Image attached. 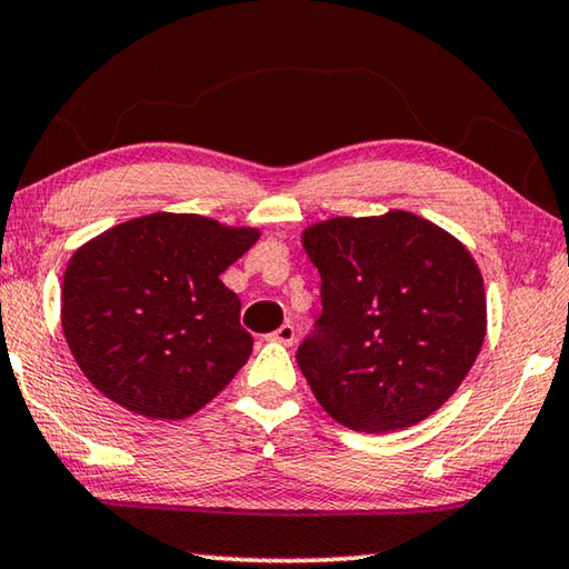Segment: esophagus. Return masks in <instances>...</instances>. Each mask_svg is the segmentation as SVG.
<instances>
[{
	"label": "esophagus",
	"instance_id": "obj_1",
	"mask_svg": "<svg viewBox=\"0 0 569 569\" xmlns=\"http://www.w3.org/2000/svg\"><path fill=\"white\" fill-rule=\"evenodd\" d=\"M273 341H278V343H283V346H293V341H296V329L291 323H283L281 329H278L273 336H271Z\"/></svg>",
	"mask_w": 569,
	"mask_h": 569
}]
</instances>
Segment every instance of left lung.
I'll list each match as a JSON object with an SVG mask.
<instances>
[{
	"label": "left lung",
	"mask_w": 569,
	"mask_h": 569,
	"mask_svg": "<svg viewBox=\"0 0 569 569\" xmlns=\"http://www.w3.org/2000/svg\"><path fill=\"white\" fill-rule=\"evenodd\" d=\"M301 243L321 273L323 313L296 359L323 411L387 435L455 397L487 333L467 246L409 210L319 220Z\"/></svg>",
	"instance_id": "8db88e82"
}]
</instances>
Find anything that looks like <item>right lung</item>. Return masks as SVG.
I'll list each match as a JSON object with an SVG mask.
<instances>
[{"instance_id":"add662e5","label":"right lung","mask_w":569,"mask_h":569,"mask_svg":"<svg viewBox=\"0 0 569 569\" xmlns=\"http://www.w3.org/2000/svg\"><path fill=\"white\" fill-rule=\"evenodd\" d=\"M258 238L250 226L160 210L77 248L60 319L92 387L148 419L178 421L213 401L253 351L220 273Z\"/></svg>"}]
</instances>
